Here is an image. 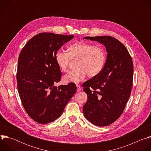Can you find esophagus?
Returning <instances> with one entry per match:
<instances>
[{"label":"esophagus","instance_id":"34e87169","mask_svg":"<svg viewBox=\"0 0 151 151\" xmlns=\"http://www.w3.org/2000/svg\"><path fill=\"white\" fill-rule=\"evenodd\" d=\"M76 87H77V91L78 92H79V91H80L81 90V87L79 85L77 84L76 85Z\"/></svg>","mask_w":151,"mask_h":151}]
</instances>
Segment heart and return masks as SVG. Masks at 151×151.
Masks as SVG:
<instances>
[{"mask_svg": "<svg viewBox=\"0 0 151 151\" xmlns=\"http://www.w3.org/2000/svg\"><path fill=\"white\" fill-rule=\"evenodd\" d=\"M106 60V51L102 47L85 42H74L68 47V52L59 50L55 54L56 64L62 72L68 71L71 60H76V69L64 76L66 82H79L87 75L96 77L103 70Z\"/></svg>", "mask_w": 151, "mask_h": 151, "instance_id": "b5f03b06", "label": "heart"}]
</instances>
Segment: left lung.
Here are the masks:
<instances>
[{
    "mask_svg": "<svg viewBox=\"0 0 151 151\" xmlns=\"http://www.w3.org/2000/svg\"><path fill=\"white\" fill-rule=\"evenodd\" d=\"M103 44L107 52L100 73L82 85L88 100L83 106L84 116L93 124L109 125L122 114L130 98L133 63L126 47L109 36L84 37Z\"/></svg>",
    "mask_w": 151,
    "mask_h": 151,
    "instance_id": "left-lung-1",
    "label": "left lung"
}]
</instances>
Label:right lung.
I'll return each instance as SVG.
<instances>
[{
	"instance_id": "1",
	"label": "right lung",
	"mask_w": 151,
	"mask_h": 151,
	"mask_svg": "<svg viewBox=\"0 0 151 151\" xmlns=\"http://www.w3.org/2000/svg\"><path fill=\"white\" fill-rule=\"evenodd\" d=\"M74 37L52 33H40L31 38L20 52L17 81L19 96L29 116L40 124L59 118L76 91L74 83L58 87L61 72L55 54Z\"/></svg>"
}]
</instances>
